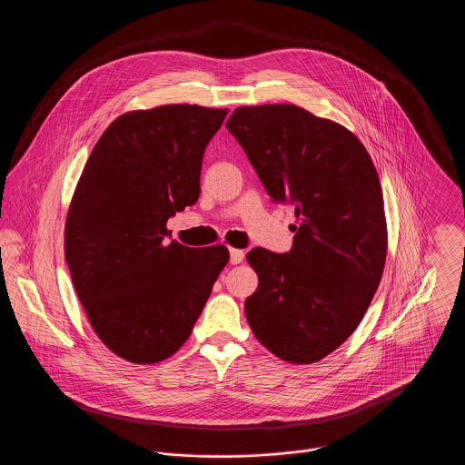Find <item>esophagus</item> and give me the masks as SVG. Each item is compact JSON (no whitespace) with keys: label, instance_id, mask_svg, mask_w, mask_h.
<instances>
[{"label":"esophagus","instance_id":"34e87169","mask_svg":"<svg viewBox=\"0 0 465 465\" xmlns=\"http://www.w3.org/2000/svg\"><path fill=\"white\" fill-rule=\"evenodd\" d=\"M229 252H231V263H232V265L242 263V262H243V258H245L243 251H240V249H231Z\"/></svg>","mask_w":465,"mask_h":465}]
</instances>
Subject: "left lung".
Instances as JSON below:
<instances>
[{
    "instance_id": "obj_1",
    "label": "left lung",
    "mask_w": 465,
    "mask_h": 465,
    "mask_svg": "<svg viewBox=\"0 0 465 465\" xmlns=\"http://www.w3.org/2000/svg\"><path fill=\"white\" fill-rule=\"evenodd\" d=\"M225 127L273 203L295 207L290 252L247 254L260 277L245 313L256 338L290 363H315L363 319L381 281L387 222L380 177L345 127L290 105L240 107Z\"/></svg>"
}]
</instances>
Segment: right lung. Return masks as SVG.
<instances>
[{
  "label": "right lung",
  "instance_id": "right-lung-1",
  "mask_svg": "<svg viewBox=\"0 0 465 465\" xmlns=\"http://www.w3.org/2000/svg\"><path fill=\"white\" fill-rule=\"evenodd\" d=\"M227 113L183 104L122 114L84 166L64 256L93 330L127 361L179 351L229 262L227 247L168 243L166 229L199 200L202 157Z\"/></svg>",
  "mask_w": 465,
  "mask_h": 465
}]
</instances>
